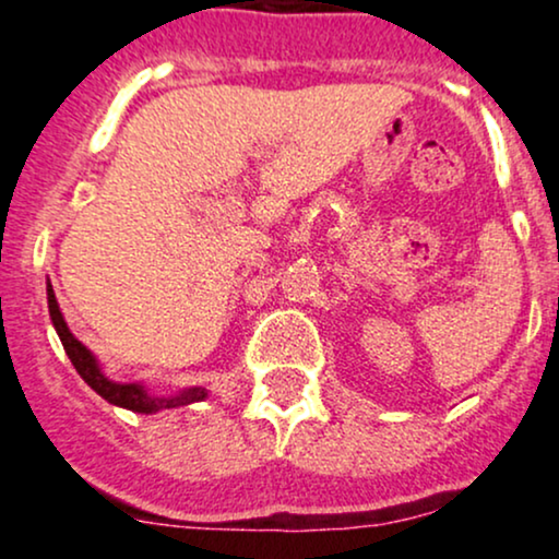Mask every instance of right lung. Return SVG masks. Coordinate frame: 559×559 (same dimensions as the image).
<instances>
[{
  "label": "right lung",
  "mask_w": 559,
  "mask_h": 559,
  "mask_svg": "<svg viewBox=\"0 0 559 559\" xmlns=\"http://www.w3.org/2000/svg\"><path fill=\"white\" fill-rule=\"evenodd\" d=\"M47 301H49V318H52L57 336H60L62 346H66V355L70 357V362H73V368L79 370V376L83 378V381H86L88 386H92L96 394L102 396V400H107L110 404H118V407L133 409V413L152 415V413H159V409L183 407V404L202 402L204 396H207V389H202V386L186 389L176 396H155L141 386V383L110 381V378L102 373L99 362H96V357L92 355V352H88L86 346H83L79 338L70 333L66 318H62V312H60V305H57L52 284H47Z\"/></svg>",
  "instance_id": "obj_1"
}]
</instances>
